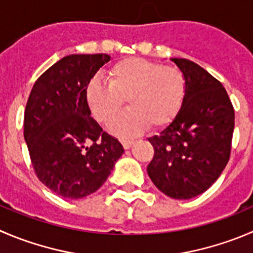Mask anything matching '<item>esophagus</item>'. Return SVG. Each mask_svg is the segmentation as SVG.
Wrapping results in <instances>:
<instances>
[{
    "mask_svg": "<svg viewBox=\"0 0 253 253\" xmlns=\"http://www.w3.org/2000/svg\"><path fill=\"white\" fill-rule=\"evenodd\" d=\"M121 143H122V146H124L125 149H128L129 147L133 144V141H132V139H121Z\"/></svg>",
    "mask_w": 253,
    "mask_h": 253,
    "instance_id": "34e87169",
    "label": "esophagus"
}]
</instances>
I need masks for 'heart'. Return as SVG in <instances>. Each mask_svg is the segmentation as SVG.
<instances>
[{
	"instance_id": "b5f03b06",
	"label": "heart",
	"mask_w": 253,
	"mask_h": 253,
	"mask_svg": "<svg viewBox=\"0 0 253 253\" xmlns=\"http://www.w3.org/2000/svg\"><path fill=\"white\" fill-rule=\"evenodd\" d=\"M107 82L90 80L85 99L94 119L102 125H109L122 111L126 100L129 110L111 125L112 132L120 136L168 126L185 101L186 78L175 65L129 56L107 70Z\"/></svg>"
}]
</instances>
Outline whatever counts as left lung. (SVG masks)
<instances>
[{"label": "left lung", "instance_id": "1", "mask_svg": "<svg viewBox=\"0 0 253 253\" xmlns=\"http://www.w3.org/2000/svg\"><path fill=\"white\" fill-rule=\"evenodd\" d=\"M171 60L186 78V96L174 121L148 138L154 156L147 173L174 199H190L216 181L231 154L235 111L221 83L197 63Z\"/></svg>", "mask_w": 253, "mask_h": 253}]
</instances>
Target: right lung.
Instances as JSON below:
<instances>
[{
    "instance_id": "right-lung-1",
    "label": "right lung",
    "mask_w": 253,
    "mask_h": 253,
    "mask_svg": "<svg viewBox=\"0 0 253 253\" xmlns=\"http://www.w3.org/2000/svg\"><path fill=\"white\" fill-rule=\"evenodd\" d=\"M109 60L107 54L64 56L37 79L27 100L24 139L36 175L67 199L96 192L124 153L85 99L87 83Z\"/></svg>"
}]
</instances>
